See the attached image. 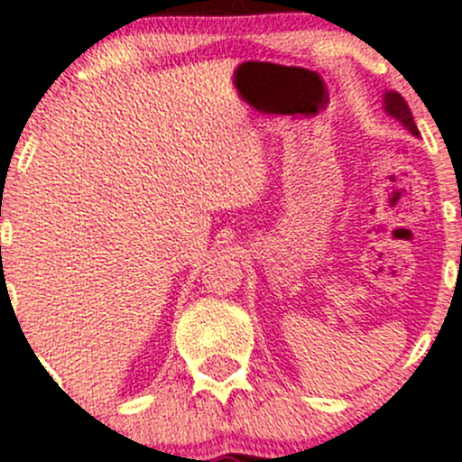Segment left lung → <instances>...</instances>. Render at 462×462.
Segmentation results:
<instances>
[{
  "mask_svg": "<svg viewBox=\"0 0 462 462\" xmlns=\"http://www.w3.org/2000/svg\"><path fill=\"white\" fill-rule=\"evenodd\" d=\"M383 106H386V112L388 115H393L395 119H400L402 124H404L406 128H409L413 135H420L418 133V126H415L413 122V115H411V107L409 103L404 101V97L397 92H386V98H383Z\"/></svg>",
  "mask_w": 462,
  "mask_h": 462,
  "instance_id": "obj_1",
  "label": "left lung"
}]
</instances>
